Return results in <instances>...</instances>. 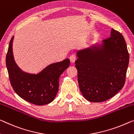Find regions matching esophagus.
<instances>
[{
    "label": "esophagus",
    "instance_id": "1",
    "mask_svg": "<svg viewBox=\"0 0 134 134\" xmlns=\"http://www.w3.org/2000/svg\"><path fill=\"white\" fill-rule=\"evenodd\" d=\"M76 59H77V57H76V55H74V54H72L71 56L69 57V60H70V62L72 63H74L76 60Z\"/></svg>",
    "mask_w": 134,
    "mask_h": 134
}]
</instances>
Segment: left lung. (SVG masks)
I'll use <instances>...</instances> for the list:
<instances>
[{"mask_svg": "<svg viewBox=\"0 0 134 134\" xmlns=\"http://www.w3.org/2000/svg\"><path fill=\"white\" fill-rule=\"evenodd\" d=\"M75 67L81 93L90 102H104L123 88L129 55L122 34L112 29L110 37L77 52Z\"/></svg>", "mask_w": 134, "mask_h": 134, "instance_id": "obj_1", "label": "left lung"}]
</instances>
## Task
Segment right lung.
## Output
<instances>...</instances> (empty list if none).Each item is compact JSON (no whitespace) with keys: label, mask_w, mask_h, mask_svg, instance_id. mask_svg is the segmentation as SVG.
<instances>
[{"label":"right lung","mask_w":134,"mask_h":134,"mask_svg":"<svg viewBox=\"0 0 134 134\" xmlns=\"http://www.w3.org/2000/svg\"><path fill=\"white\" fill-rule=\"evenodd\" d=\"M14 37L10 41L6 57V65L12 88L20 98L29 102L36 105L49 104L56 96L59 77L69 67V59L49 65L37 74L25 72L14 60L12 52Z\"/></svg>","instance_id":"add662e5"}]
</instances>
